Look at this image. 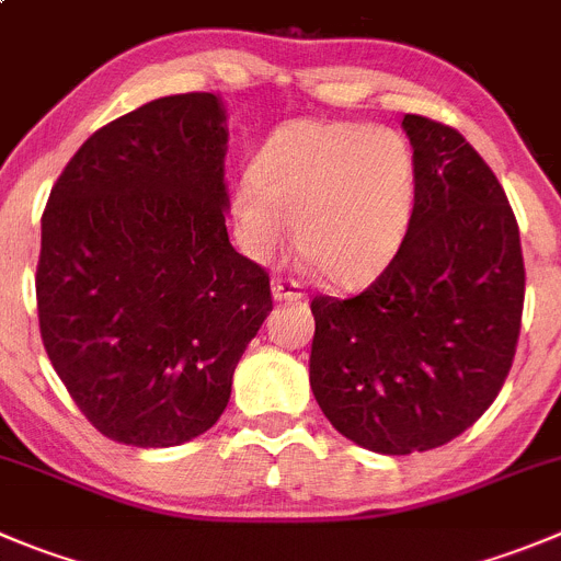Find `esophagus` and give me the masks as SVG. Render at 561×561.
<instances>
[{
    "mask_svg": "<svg viewBox=\"0 0 561 561\" xmlns=\"http://www.w3.org/2000/svg\"><path fill=\"white\" fill-rule=\"evenodd\" d=\"M271 296H274V301H301V298H307V293L301 290L298 282L274 276V279H271Z\"/></svg>",
    "mask_w": 561,
    "mask_h": 561,
    "instance_id": "34e87169",
    "label": "esophagus"
}]
</instances>
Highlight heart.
<instances>
[{"label":"heart","instance_id":"1","mask_svg":"<svg viewBox=\"0 0 561 561\" xmlns=\"http://www.w3.org/2000/svg\"><path fill=\"white\" fill-rule=\"evenodd\" d=\"M417 169L401 133L357 122L296 118L268 135L229 198L234 238L254 260L282 249L287 224L298 254L332 285H363L407 238Z\"/></svg>","mask_w":561,"mask_h":561}]
</instances>
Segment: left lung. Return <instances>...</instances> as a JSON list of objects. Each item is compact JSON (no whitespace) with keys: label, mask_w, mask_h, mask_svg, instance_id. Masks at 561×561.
<instances>
[{"label":"left lung","mask_w":561,"mask_h":561,"mask_svg":"<svg viewBox=\"0 0 561 561\" xmlns=\"http://www.w3.org/2000/svg\"><path fill=\"white\" fill-rule=\"evenodd\" d=\"M417 169L407 238L354 298L316 296L310 387L343 437L404 457L446 446L504 387L520 334V232L479 151L404 115Z\"/></svg>","instance_id":"1"}]
</instances>
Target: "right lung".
<instances>
[{
    "mask_svg": "<svg viewBox=\"0 0 561 561\" xmlns=\"http://www.w3.org/2000/svg\"><path fill=\"white\" fill-rule=\"evenodd\" d=\"M227 107L176 93L96 129L51 187L35 274L44 348L110 439L182 446L221 417L271 312L227 232Z\"/></svg>",
    "mask_w": 561,
    "mask_h": 561,
    "instance_id": "right-lung-1",
    "label": "right lung"
}]
</instances>
